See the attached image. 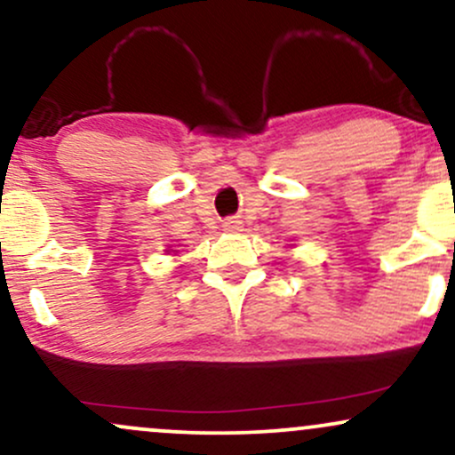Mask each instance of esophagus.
Listing matches in <instances>:
<instances>
[{
    "instance_id": "34e87169",
    "label": "esophagus",
    "mask_w": 455,
    "mask_h": 455,
    "mask_svg": "<svg viewBox=\"0 0 455 455\" xmlns=\"http://www.w3.org/2000/svg\"><path fill=\"white\" fill-rule=\"evenodd\" d=\"M224 228H227V231H239V220H235V218H228V220L224 222Z\"/></svg>"
}]
</instances>
